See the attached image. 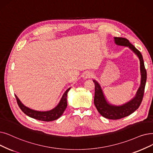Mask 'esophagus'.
<instances>
[{
    "label": "esophagus",
    "instance_id": "esophagus-1",
    "mask_svg": "<svg viewBox=\"0 0 153 153\" xmlns=\"http://www.w3.org/2000/svg\"><path fill=\"white\" fill-rule=\"evenodd\" d=\"M93 76L92 73L91 72H85V73H84L83 75V79H89L91 77H92Z\"/></svg>",
    "mask_w": 153,
    "mask_h": 153
}]
</instances>
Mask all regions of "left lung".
I'll list each match as a JSON object with an SVG mask.
<instances>
[{
  "label": "left lung",
  "mask_w": 153,
  "mask_h": 153,
  "mask_svg": "<svg viewBox=\"0 0 153 153\" xmlns=\"http://www.w3.org/2000/svg\"><path fill=\"white\" fill-rule=\"evenodd\" d=\"M114 41L117 45L128 46L138 56L140 61V70L141 74V85L138 89L136 96L131 101L120 106H116L108 104L105 101L100 85L95 80H93L95 85V94L94 102L96 108L101 116L109 119H119L129 115L137 110L143 101L147 79V72L144 67L143 56L134 46L131 44L127 39L123 37H114Z\"/></svg>",
  "instance_id": "1"
}]
</instances>
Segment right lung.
<instances>
[{"instance_id":"obj_1","label":"right lung","mask_w":153,"mask_h":153,"mask_svg":"<svg viewBox=\"0 0 153 153\" xmlns=\"http://www.w3.org/2000/svg\"><path fill=\"white\" fill-rule=\"evenodd\" d=\"M70 89L71 88H69L65 92V93L62 97V99H61L60 102L59 103V104L56 106V107L54 109H53L49 111L41 112V111H37L30 109L29 108L26 107V106H25L21 101H20L19 98L16 96V95H15V96H16L19 107L26 115L32 118L37 119V120H39V121L49 122V121L56 120V119L60 117L63 114V112H64L65 109H66V108H67V105H68L67 95H68V92L70 90Z\"/></svg>"}]
</instances>
